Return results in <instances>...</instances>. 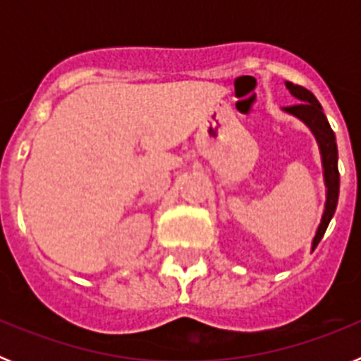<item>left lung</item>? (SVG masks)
Here are the masks:
<instances>
[{"label": "left lung", "mask_w": 361, "mask_h": 361, "mask_svg": "<svg viewBox=\"0 0 361 361\" xmlns=\"http://www.w3.org/2000/svg\"><path fill=\"white\" fill-rule=\"evenodd\" d=\"M286 86H288V90L291 92L293 97L298 99L300 103L283 108V111H288V114L295 116L296 119L302 121V123L311 130L314 139H317L318 148H320V155H322L324 183H325V188H327V193H325L324 215H322L320 226H318L317 229V235H314V238H312L311 251H314L318 242H320L322 237H324L325 229H327V226H329L334 212H336L338 193H340L336 137H334V132L331 130L329 121H327V117H325L324 110H322V104L318 103V99L314 97L307 88H304V86L293 85V82L289 81H286Z\"/></svg>", "instance_id": "left-lung-1"}]
</instances>
